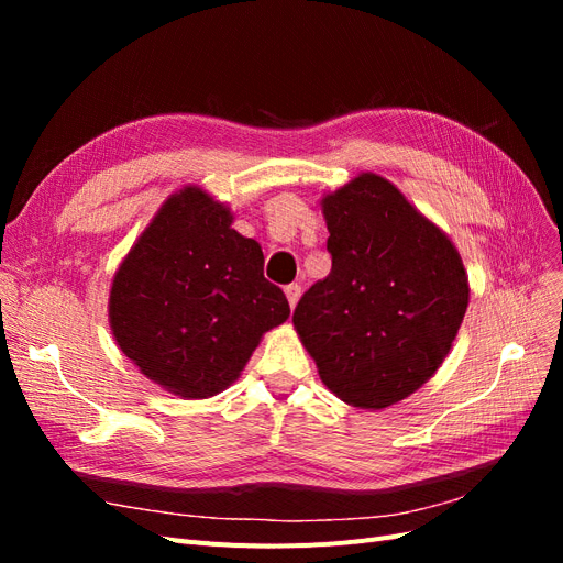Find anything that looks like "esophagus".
<instances>
[{
  "instance_id": "1",
  "label": "esophagus",
  "mask_w": 563,
  "mask_h": 563,
  "mask_svg": "<svg viewBox=\"0 0 563 563\" xmlns=\"http://www.w3.org/2000/svg\"><path fill=\"white\" fill-rule=\"evenodd\" d=\"M284 294H286V298H288V305H291V308H296V302H298V298H300V286H298V284H288V286L284 288Z\"/></svg>"
}]
</instances>
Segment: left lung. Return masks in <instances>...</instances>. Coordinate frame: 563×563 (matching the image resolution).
Masks as SVG:
<instances>
[{"label":"left lung","mask_w":563,"mask_h":563,"mask_svg":"<svg viewBox=\"0 0 563 563\" xmlns=\"http://www.w3.org/2000/svg\"><path fill=\"white\" fill-rule=\"evenodd\" d=\"M321 207L331 275L302 294L294 327L338 399L391 406L446 360L470 300L463 261L376 174L354 178Z\"/></svg>","instance_id":"1"}]
</instances>
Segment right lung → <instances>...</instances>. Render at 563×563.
Instances as JSON below:
<instances>
[{"label": "right lung", "mask_w": 563, "mask_h": 563, "mask_svg": "<svg viewBox=\"0 0 563 563\" xmlns=\"http://www.w3.org/2000/svg\"><path fill=\"white\" fill-rule=\"evenodd\" d=\"M199 187L168 199L117 269L110 323L150 380L207 399L236 380L261 335L291 314L263 251Z\"/></svg>", "instance_id": "add662e5"}]
</instances>
